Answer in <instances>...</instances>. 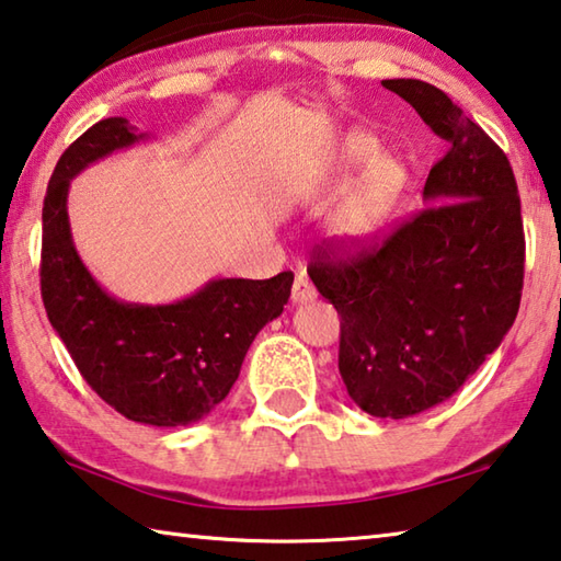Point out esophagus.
Segmentation results:
<instances>
[{
	"mask_svg": "<svg viewBox=\"0 0 561 561\" xmlns=\"http://www.w3.org/2000/svg\"><path fill=\"white\" fill-rule=\"evenodd\" d=\"M290 298L296 306H306V302H312L318 298V293H316V288H312V283L308 280V275H302V273L298 275L296 283H293Z\"/></svg>",
	"mask_w": 561,
	"mask_h": 561,
	"instance_id": "esophagus-1",
	"label": "esophagus"
}]
</instances>
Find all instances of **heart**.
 <instances>
[{"instance_id": "obj_1", "label": "heart", "mask_w": 561, "mask_h": 561, "mask_svg": "<svg viewBox=\"0 0 561 561\" xmlns=\"http://www.w3.org/2000/svg\"><path fill=\"white\" fill-rule=\"evenodd\" d=\"M377 154V142L365 133H352L342 140L332 160L330 182H345L355 170ZM369 162V161H368ZM370 163V162H369ZM404 186V170L391 157H377L365 167L359 180L342 196L337 209L332 211L328 231L342 245H359L381 231L399 202Z\"/></svg>"}]
</instances>
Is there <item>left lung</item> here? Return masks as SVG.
Segmentation results:
<instances>
[{
  "instance_id": "obj_1",
  "label": "left lung",
  "mask_w": 561,
  "mask_h": 561,
  "mask_svg": "<svg viewBox=\"0 0 561 561\" xmlns=\"http://www.w3.org/2000/svg\"><path fill=\"white\" fill-rule=\"evenodd\" d=\"M448 142L424 186V209L355 259L322 251L310 280L335 306L340 375L379 419L421 414L456 394L513 328L525 233L505 152L440 91L381 81Z\"/></svg>"
}]
</instances>
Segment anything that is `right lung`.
<instances>
[{
	"mask_svg": "<svg viewBox=\"0 0 561 561\" xmlns=\"http://www.w3.org/2000/svg\"><path fill=\"white\" fill-rule=\"evenodd\" d=\"M147 140L152 135L125 117H105L61 154L42 214V298L56 335L105 404L137 424L174 428L196 424L229 397L251 342L288 302L293 273L211 278L164 306L111 296L76 251L68 186L85 167Z\"/></svg>",
	"mask_w": 561,
	"mask_h": 561,
	"instance_id": "right-lung-1",
	"label": "right lung"
}]
</instances>
